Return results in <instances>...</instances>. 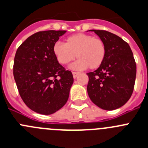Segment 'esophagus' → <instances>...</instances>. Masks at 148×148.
Returning <instances> with one entry per match:
<instances>
[{
    "label": "esophagus",
    "mask_w": 148,
    "mask_h": 148,
    "mask_svg": "<svg viewBox=\"0 0 148 148\" xmlns=\"http://www.w3.org/2000/svg\"><path fill=\"white\" fill-rule=\"evenodd\" d=\"M72 74H73V77H74V78H76V77L78 76L79 73L78 72H73Z\"/></svg>",
    "instance_id": "34e87169"
}]
</instances>
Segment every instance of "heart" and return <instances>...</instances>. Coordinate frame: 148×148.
I'll return each mask as SVG.
<instances>
[{"label":"heart","mask_w":148,"mask_h":148,"mask_svg":"<svg viewBox=\"0 0 148 148\" xmlns=\"http://www.w3.org/2000/svg\"><path fill=\"white\" fill-rule=\"evenodd\" d=\"M52 51L58 61L67 65L77 58L78 60L70 66L73 70H83L88 67L96 69L105 58L107 49L101 38L85 34H76L65 40V44L56 43Z\"/></svg>","instance_id":"1"}]
</instances>
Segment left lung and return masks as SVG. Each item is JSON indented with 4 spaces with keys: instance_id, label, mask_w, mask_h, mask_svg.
Here are the masks:
<instances>
[{
    "instance_id": "8db88e82",
    "label": "left lung",
    "mask_w": 148,
    "mask_h": 148,
    "mask_svg": "<svg viewBox=\"0 0 148 148\" xmlns=\"http://www.w3.org/2000/svg\"><path fill=\"white\" fill-rule=\"evenodd\" d=\"M101 38L107 53L96 71L87 73L90 99L100 108L114 110L123 106L132 96L136 74L133 52L128 43L109 31L90 30Z\"/></svg>"
}]
</instances>
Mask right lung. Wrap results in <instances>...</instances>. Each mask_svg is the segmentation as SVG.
Here are the masks:
<instances>
[{
	"label": "right lung",
	"mask_w": 148,
	"mask_h": 148,
	"mask_svg": "<svg viewBox=\"0 0 148 148\" xmlns=\"http://www.w3.org/2000/svg\"><path fill=\"white\" fill-rule=\"evenodd\" d=\"M66 30H45L29 36L19 47L13 74L20 96L33 111L51 114L67 102L72 73L58 63L54 45Z\"/></svg>",
	"instance_id": "right-lung-1"
}]
</instances>
